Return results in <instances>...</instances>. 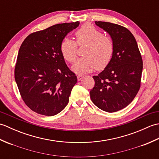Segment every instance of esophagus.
Wrapping results in <instances>:
<instances>
[{
    "label": "esophagus",
    "mask_w": 159,
    "mask_h": 159,
    "mask_svg": "<svg viewBox=\"0 0 159 159\" xmlns=\"http://www.w3.org/2000/svg\"><path fill=\"white\" fill-rule=\"evenodd\" d=\"M83 76H82V75H78L77 76L78 80H80L83 79Z\"/></svg>",
    "instance_id": "esophagus-1"
}]
</instances>
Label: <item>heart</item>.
Returning a JSON list of instances; mask_svg holds the SVG:
<instances>
[{"label":"heart","instance_id":"obj_1","mask_svg":"<svg viewBox=\"0 0 159 159\" xmlns=\"http://www.w3.org/2000/svg\"><path fill=\"white\" fill-rule=\"evenodd\" d=\"M79 45L87 43L84 52L85 57L74 63L72 70L74 73L83 74L92 72L96 67L101 70L111 62L113 55L114 45L110 37L103 33L90 24H85L75 33ZM61 52L63 58L72 63L77 57V45L68 38L63 39L61 43Z\"/></svg>","mask_w":159,"mask_h":159}]
</instances>
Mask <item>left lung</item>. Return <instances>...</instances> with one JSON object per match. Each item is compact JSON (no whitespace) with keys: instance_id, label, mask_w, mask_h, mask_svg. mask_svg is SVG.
Listing matches in <instances>:
<instances>
[{"instance_id":"obj_1","label":"left lung","mask_w":159,"mask_h":159,"mask_svg":"<svg viewBox=\"0 0 159 159\" xmlns=\"http://www.w3.org/2000/svg\"><path fill=\"white\" fill-rule=\"evenodd\" d=\"M110 35L113 55L102 72L93 76L95 85L90 91L93 103L104 111L116 112L127 107L140 88L143 61L133 35L116 24L96 21Z\"/></svg>"}]
</instances>
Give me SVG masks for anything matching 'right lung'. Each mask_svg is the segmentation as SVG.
Instances as JSON below:
<instances>
[{
	"instance_id": "right-lung-1",
	"label": "right lung",
	"mask_w": 159,
	"mask_h": 159,
	"mask_svg": "<svg viewBox=\"0 0 159 159\" xmlns=\"http://www.w3.org/2000/svg\"><path fill=\"white\" fill-rule=\"evenodd\" d=\"M79 24H58L33 33L20 46L15 80L24 102L37 113L55 116L69 102L77 78L66 64L61 43Z\"/></svg>"
}]
</instances>
